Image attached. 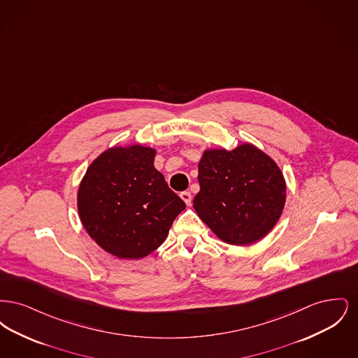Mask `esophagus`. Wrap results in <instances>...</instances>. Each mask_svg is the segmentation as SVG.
I'll list each match as a JSON object with an SVG mask.
<instances>
[{
    "instance_id": "esophagus-1",
    "label": "esophagus",
    "mask_w": 358,
    "mask_h": 358,
    "mask_svg": "<svg viewBox=\"0 0 358 358\" xmlns=\"http://www.w3.org/2000/svg\"><path fill=\"white\" fill-rule=\"evenodd\" d=\"M180 197L182 199V201L187 205H190V203H192V194H190L189 192H182V193L180 194Z\"/></svg>"
}]
</instances>
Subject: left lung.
I'll return each instance as SVG.
<instances>
[{
  "label": "left lung",
  "mask_w": 358,
  "mask_h": 358,
  "mask_svg": "<svg viewBox=\"0 0 358 358\" xmlns=\"http://www.w3.org/2000/svg\"><path fill=\"white\" fill-rule=\"evenodd\" d=\"M200 192L193 208L227 244L250 245L267 236L286 204V180L278 164L255 145L205 149L199 164Z\"/></svg>",
  "instance_id": "8db88e82"
}]
</instances>
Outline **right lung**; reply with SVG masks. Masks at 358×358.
Masks as SVG:
<instances>
[{"label": "right lung", "mask_w": 358, "mask_h": 358, "mask_svg": "<svg viewBox=\"0 0 358 358\" xmlns=\"http://www.w3.org/2000/svg\"><path fill=\"white\" fill-rule=\"evenodd\" d=\"M155 154L141 143L108 148L90 164L79 184L78 213L85 232L120 259L150 255L185 209L154 168Z\"/></svg>", "instance_id": "1"}]
</instances>
